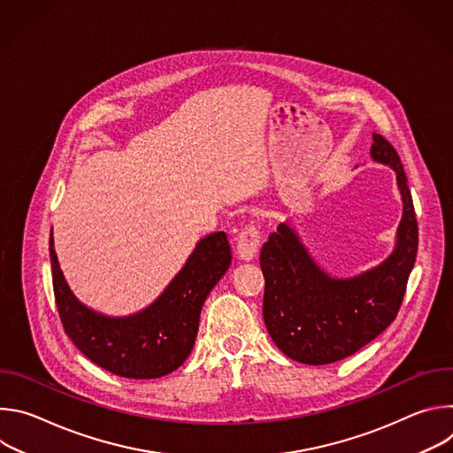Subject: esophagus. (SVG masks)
Returning a JSON list of instances; mask_svg holds the SVG:
<instances>
[{
  "label": "esophagus",
  "instance_id": "esophagus-1",
  "mask_svg": "<svg viewBox=\"0 0 453 453\" xmlns=\"http://www.w3.org/2000/svg\"><path fill=\"white\" fill-rule=\"evenodd\" d=\"M257 249H260V231H257L254 226L243 227L236 238L238 257L243 262H250L257 254Z\"/></svg>",
  "mask_w": 453,
  "mask_h": 453
}]
</instances>
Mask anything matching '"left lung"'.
Masks as SVG:
<instances>
[{"label":"left lung","mask_w":453,"mask_h":453,"mask_svg":"<svg viewBox=\"0 0 453 453\" xmlns=\"http://www.w3.org/2000/svg\"><path fill=\"white\" fill-rule=\"evenodd\" d=\"M371 159L395 170L403 203L393 252L349 278L322 269L285 220L262 247L264 320L274 344L292 360L325 365L374 341L402 306L418 252V222L407 175L395 147L372 134Z\"/></svg>","instance_id":"1"}]
</instances>
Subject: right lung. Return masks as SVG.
<instances>
[{"label":"right lung","mask_w":453,"mask_h":453,"mask_svg":"<svg viewBox=\"0 0 453 453\" xmlns=\"http://www.w3.org/2000/svg\"><path fill=\"white\" fill-rule=\"evenodd\" d=\"M50 262L58 315L72 342L112 374L152 380L180 367L196 346L204 301L231 265V247L224 231L206 234L156 301L123 317L79 301L60 271L53 233Z\"/></svg>","instance_id":"right-lung-1"}]
</instances>
